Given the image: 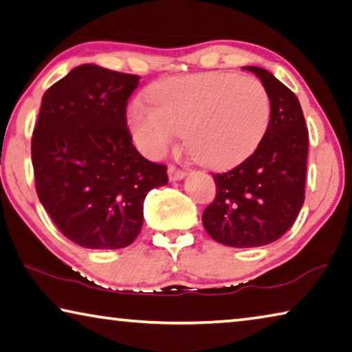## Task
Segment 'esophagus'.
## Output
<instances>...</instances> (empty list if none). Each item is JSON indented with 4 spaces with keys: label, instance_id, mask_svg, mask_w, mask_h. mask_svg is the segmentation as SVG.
Here are the masks:
<instances>
[{
    "label": "esophagus",
    "instance_id": "esophagus-1",
    "mask_svg": "<svg viewBox=\"0 0 352 352\" xmlns=\"http://www.w3.org/2000/svg\"><path fill=\"white\" fill-rule=\"evenodd\" d=\"M167 175H169L170 182H178V180H183V178L186 177V172L178 169V167H175V166H170L169 169H167Z\"/></svg>",
    "mask_w": 352,
    "mask_h": 352
}]
</instances>
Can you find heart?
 Wrapping results in <instances>:
<instances>
[{
  "label": "heart",
  "instance_id": "heart-1",
  "mask_svg": "<svg viewBox=\"0 0 352 352\" xmlns=\"http://www.w3.org/2000/svg\"><path fill=\"white\" fill-rule=\"evenodd\" d=\"M146 98L150 106L135 102L126 120L148 158L163 156L183 133L199 163L228 169L255 152L270 125V94L252 76L222 72L172 76L155 82Z\"/></svg>",
  "mask_w": 352,
  "mask_h": 352
}]
</instances>
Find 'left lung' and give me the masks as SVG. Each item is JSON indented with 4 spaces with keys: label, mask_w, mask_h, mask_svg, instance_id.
Returning <instances> with one entry per match:
<instances>
[{
    "label": "left lung",
    "mask_w": 352,
    "mask_h": 352,
    "mask_svg": "<svg viewBox=\"0 0 352 352\" xmlns=\"http://www.w3.org/2000/svg\"><path fill=\"white\" fill-rule=\"evenodd\" d=\"M243 69L258 76L270 94V125L248 160L213 174L216 199L202 222L217 243L258 248L277 241L302 208L309 130L298 97L285 85L261 67Z\"/></svg>",
    "instance_id": "8db88e82"
}]
</instances>
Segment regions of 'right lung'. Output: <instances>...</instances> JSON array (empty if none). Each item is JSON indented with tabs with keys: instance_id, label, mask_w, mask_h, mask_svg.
Wrapping results in <instances>:
<instances>
[{
	"instance_id": "right-lung-1",
	"label": "right lung",
	"mask_w": 352,
	"mask_h": 352,
	"mask_svg": "<svg viewBox=\"0 0 352 352\" xmlns=\"http://www.w3.org/2000/svg\"><path fill=\"white\" fill-rule=\"evenodd\" d=\"M138 85V75L82 64L42 97L31 141L36 191L56 227L81 248L130 246L147 192L167 183V167L144 158L126 128Z\"/></svg>"
}]
</instances>
